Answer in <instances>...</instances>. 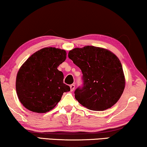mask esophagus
I'll return each instance as SVG.
<instances>
[{
    "mask_svg": "<svg viewBox=\"0 0 147 147\" xmlns=\"http://www.w3.org/2000/svg\"><path fill=\"white\" fill-rule=\"evenodd\" d=\"M70 89H71V92H73L74 89H75V84H71V85H70Z\"/></svg>",
    "mask_w": 147,
    "mask_h": 147,
    "instance_id": "esophagus-1",
    "label": "esophagus"
}]
</instances>
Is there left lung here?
<instances>
[{
	"label": "left lung",
	"mask_w": 147,
	"mask_h": 147,
	"mask_svg": "<svg viewBox=\"0 0 147 147\" xmlns=\"http://www.w3.org/2000/svg\"><path fill=\"white\" fill-rule=\"evenodd\" d=\"M68 57L82 70L83 84L75 90L76 99L88 109L102 111L118 101L125 80L120 60L103 48L86 46L69 51Z\"/></svg>",
	"instance_id": "1"
}]
</instances>
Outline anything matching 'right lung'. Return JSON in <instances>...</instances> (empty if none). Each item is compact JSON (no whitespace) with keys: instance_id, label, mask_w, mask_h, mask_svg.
Segmentation results:
<instances>
[{"instance_id":"right-lung-1","label":"right lung","mask_w":147,"mask_h":147,"mask_svg":"<svg viewBox=\"0 0 147 147\" xmlns=\"http://www.w3.org/2000/svg\"><path fill=\"white\" fill-rule=\"evenodd\" d=\"M66 59L65 50L45 47L33 53L21 66L16 80V90L22 104L32 112L45 113L70 91L57 67Z\"/></svg>"}]
</instances>
